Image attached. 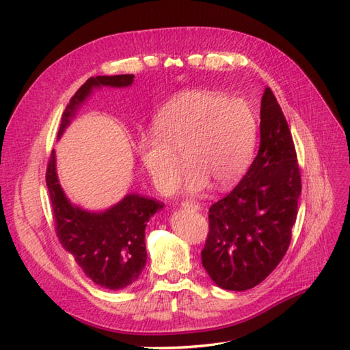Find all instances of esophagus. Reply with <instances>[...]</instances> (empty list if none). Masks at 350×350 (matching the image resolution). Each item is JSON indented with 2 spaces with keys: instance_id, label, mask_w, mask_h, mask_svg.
Wrapping results in <instances>:
<instances>
[{
  "instance_id": "obj_1",
  "label": "esophagus",
  "mask_w": 350,
  "mask_h": 350,
  "mask_svg": "<svg viewBox=\"0 0 350 350\" xmlns=\"http://www.w3.org/2000/svg\"><path fill=\"white\" fill-rule=\"evenodd\" d=\"M182 206L187 207V209H194V211L200 209V203L194 202V200H185V202H182Z\"/></svg>"
}]
</instances>
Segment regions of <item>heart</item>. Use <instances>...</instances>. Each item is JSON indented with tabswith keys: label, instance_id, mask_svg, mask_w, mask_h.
Returning <instances> with one entry per match:
<instances>
[{
	"label": "heart",
	"instance_id": "heart-1",
	"mask_svg": "<svg viewBox=\"0 0 350 350\" xmlns=\"http://www.w3.org/2000/svg\"><path fill=\"white\" fill-rule=\"evenodd\" d=\"M156 135L138 141V154L161 192L176 188L185 163L188 191L226 188L241 179L257 143V116L247 100L211 90H188L154 117Z\"/></svg>",
	"mask_w": 350,
	"mask_h": 350
}]
</instances>
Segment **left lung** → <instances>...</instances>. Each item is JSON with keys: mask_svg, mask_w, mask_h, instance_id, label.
<instances>
[{"mask_svg": "<svg viewBox=\"0 0 350 350\" xmlns=\"http://www.w3.org/2000/svg\"><path fill=\"white\" fill-rule=\"evenodd\" d=\"M301 171L292 133L269 87L260 108V147L247 174L209 209L202 262L226 290L260 284L286 256L298 215Z\"/></svg>", "mask_w": 350, "mask_h": 350, "instance_id": "obj_1", "label": "left lung"}]
</instances>
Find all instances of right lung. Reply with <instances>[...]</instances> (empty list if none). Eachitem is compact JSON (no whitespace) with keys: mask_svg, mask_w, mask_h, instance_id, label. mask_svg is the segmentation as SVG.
Segmentation results:
<instances>
[{"mask_svg":"<svg viewBox=\"0 0 350 350\" xmlns=\"http://www.w3.org/2000/svg\"><path fill=\"white\" fill-rule=\"evenodd\" d=\"M132 83L133 75L88 78L66 107L58 138L94 88L129 87ZM46 187L58 241L87 277L109 290H120L135 282L147 262L146 226L163 204L158 200L128 194L103 212L81 209L69 202L58 183L54 150L46 168Z\"/></svg>","mask_w":350,"mask_h":350,"instance_id":"obj_1","label":"right lung"}]
</instances>
